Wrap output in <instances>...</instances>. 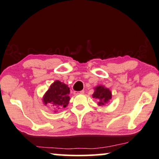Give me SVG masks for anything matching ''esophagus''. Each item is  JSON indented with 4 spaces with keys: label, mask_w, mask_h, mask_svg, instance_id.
I'll return each mask as SVG.
<instances>
[{
    "label": "esophagus",
    "mask_w": 159,
    "mask_h": 159,
    "mask_svg": "<svg viewBox=\"0 0 159 159\" xmlns=\"http://www.w3.org/2000/svg\"><path fill=\"white\" fill-rule=\"evenodd\" d=\"M74 94H84V91L82 90V91H80V92H74Z\"/></svg>",
    "instance_id": "34e87169"
}]
</instances>
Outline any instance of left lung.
<instances>
[{"instance_id": "left-lung-1", "label": "left lung", "mask_w": 159, "mask_h": 159, "mask_svg": "<svg viewBox=\"0 0 159 159\" xmlns=\"http://www.w3.org/2000/svg\"><path fill=\"white\" fill-rule=\"evenodd\" d=\"M93 98L98 99L99 106H104L107 104L112 98L111 92L109 89L103 86H98L94 89V92L92 94Z\"/></svg>"}]
</instances>
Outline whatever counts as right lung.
Instances as JSON below:
<instances>
[{
  "label": "right lung",
  "instance_id": "1",
  "mask_svg": "<svg viewBox=\"0 0 159 159\" xmlns=\"http://www.w3.org/2000/svg\"><path fill=\"white\" fill-rule=\"evenodd\" d=\"M70 88L67 85L60 81H55L50 86L43 97L44 105L50 103L55 111L66 107L70 98L69 97Z\"/></svg>",
  "mask_w": 159,
  "mask_h": 159
}]
</instances>
